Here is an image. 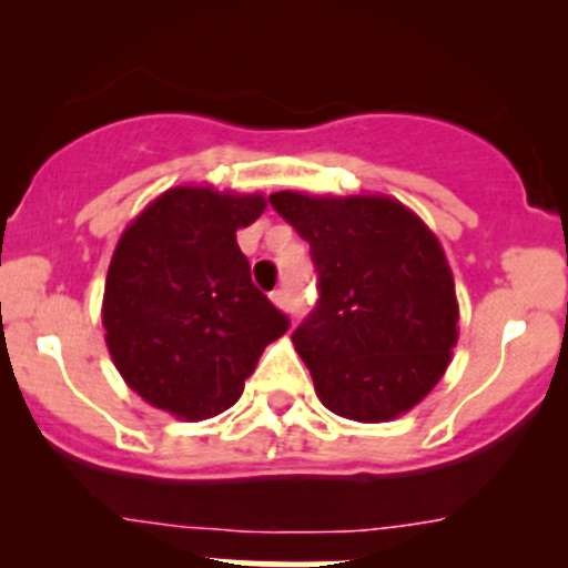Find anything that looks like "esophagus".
<instances>
[{
  "instance_id": "obj_1",
  "label": "esophagus",
  "mask_w": 568,
  "mask_h": 568,
  "mask_svg": "<svg viewBox=\"0 0 568 568\" xmlns=\"http://www.w3.org/2000/svg\"><path fill=\"white\" fill-rule=\"evenodd\" d=\"M272 302H275L280 310H285V306H288V293H285V288L272 291Z\"/></svg>"
}]
</instances>
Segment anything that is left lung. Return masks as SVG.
Listing matches in <instances>:
<instances>
[{"label":"left lung","instance_id":"left-lung-1","mask_svg":"<svg viewBox=\"0 0 568 568\" xmlns=\"http://www.w3.org/2000/svg\"><path fill=\"white\" fill-rule=\"evenodd\" d=\"M310 243L317 298L293 331L328 410L389 422L438 384L456 344L452 266L425 221L389 197L270 194Z\"/></svg>","mask_w":568,"mask_h":568}]
</instances>
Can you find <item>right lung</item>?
Returning a JSON list of instances; mask_svg holds the SVG:
<instances>
[{
	"label": "right lung",
	"mask_w": 568,
	"mask_h": 568,
	"mask_svg": "<svg viewBox=\"0 0 568 568\" xmlns=\"http://www.w3.org/2000/svg\"><path fill=\"white\" fill-rule=\"evenodd\" d=\"M264 207L262 194L175 186L122 232L103 291L106 347L154 408L186 422L221 414L288 331L237 245Z\"/></svg>",
	"instance_id": "obj_1"
}]
</instances>
